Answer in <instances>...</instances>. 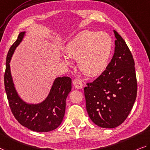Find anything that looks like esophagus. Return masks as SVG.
<instances>
[{
    "label": "esophagus",
    "mask_w": 150,
    "mask_h": 150,
    "mask_svg": "<svg viewBox=\"0 0 150 150\" xmlns=\"http://www.w3.org/2000/svg\"><path fill=\"white\" fill-rule=\"evenodd\" d=\"M73 84H74V86H75V88H76L77 89L82 88L83 86L82 81L79 79H75L73 81Z\"/></svg>",
    "instance_id": "1"
}]
</instances>
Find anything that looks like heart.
<instances>
[{"label":"heart","mask_w":150,"mask_h":150,"mask_svg":"<svg viewBox=\"0 0 150 150\" xmlns=\"http://www.w3.org/2000/svg\"><path fill=\"white\" fill-rule=\"evenodd\" d=\"M112 47V40L107 33L84 31L69 41L64 52L68 57L78 58V64L86 74L94 76L107 68ZM64 59L69 64L66 57Z\"/></svg>","instance_id":"heart-1"}]
</instances>
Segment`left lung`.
I'll list each match as a JSON object with an SVG mask.
<instances>
[{
    "mask_svg": "<svg viewBox=\"0 0 150 150\" xmlns=\"http://www.w3.org/2000/svg\"><path fill=\"white\" fill-rule=\"evenodd\" d=\"M114 33L111 61L104 72L84 88L89 117L103 128H115L123 123L137 96L134 59L125 40L115 30Z\"/></svg>",
    "mask_w": 150,
    "mask_h": 150,
    "instance_id": "left-lung-1",
    "label": "left lung"
}]
</instances>
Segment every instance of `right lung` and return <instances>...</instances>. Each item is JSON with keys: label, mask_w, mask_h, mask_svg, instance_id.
<instances>
[{"label": "right lung", "mask_w": 150, "mask_h": 150, "mask_svg": "<svg viewBox=\"0 0 150 150\" xmlns=\"http://www.w3.org/2000/svg\"><path fill=\"white\" fill-rule=\"evenodd\" d=\"M25 34V31L19 34L6 56L4 78L6 96L12 113L21 125L37 132H48L56 129L63 120L66 100L72 89V79L67 76L56 78L47 98L40 103L29 104L23 100L15 89L9 63Z\"/></svg>", "instance_id": "obj_1"}]
</instances>
